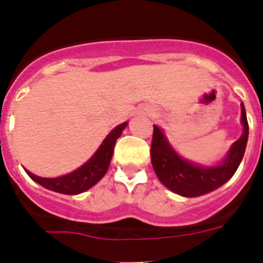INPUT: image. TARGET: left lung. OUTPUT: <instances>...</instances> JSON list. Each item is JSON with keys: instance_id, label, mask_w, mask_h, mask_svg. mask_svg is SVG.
Returning <instances> with one entry per match:
<instances>
[{"instance_id": "obj_1", "label": "left lung", "mask_w": 263, "mask_h": 263, "mask_svg": "<svg viewBox=\"0 0 263 263\" xmlns=\"http://www.w3.org/2000/svg\"><path fill=\"white\" fill-rule=\"evenodd\" d=\"M242 136L232 145L227 158L213 167H203L179 157L167 141L163 130L154 125L150 155L158 179L168 190L185 197H196L213 191L228 182L240 166L245 154L249 125L243 104H241Z\"/></svg>"}]
</instances>
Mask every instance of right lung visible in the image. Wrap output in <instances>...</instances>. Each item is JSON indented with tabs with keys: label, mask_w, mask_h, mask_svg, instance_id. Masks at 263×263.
<instances>
[{
	"label": "right lung",
	"mask_w": 263,
	"mask_h": 263,
	"mask_svg": "<svg viewBox=\"0 0 263 263\" xmlns=\"http://www.w3.org/2000/svg\"><path fill=\"white\" fill-rule=\"evenodd\" d=\"M126 125L127 122H124L111 130L103 141L99 150L95 153L93 157L90 158L87 163L83 164L80 168L72 171L71 174L59 176V178H42V176L34 175L26 170L27 175L42 187L59 192V194L78 195L87 191L90 187H93L108 171L116 141L122 134Z\"/></svg>",
	"instance_id": "1"
}]
</instances>
